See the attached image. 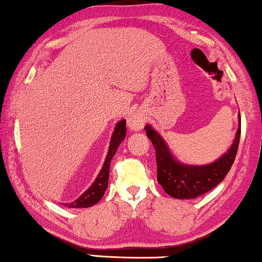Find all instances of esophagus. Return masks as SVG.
Instances as JSON below:
<instances>
[{
  "instance_id": "1",
  "label": "esophagus",
  "mask_w": 262,
  "mask_h": 262,
  "mask_svg": "<svg viewBox=\"0 0 262 262\" xmlns=\"http://www.w3.org/2000/svg\"><path fill=\"white\" fill-rule=\"evenodd\" d=\"M127 123H128V127L134 131L142 130L143 126H144V120H143L139 116H137V114H134V116L128 118Z\"/></svg>"
}]
</instances>
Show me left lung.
<instances>
[{
  "label": "left lung",
  "instance_id": "obj_1",
  "mask_svg": "<svg viewBox=\"0 0 262 262\" xmlns=\"http://www.w3.org/2000/svg\"><path fill=\"white\" fill-rule=\"evenodd\" d=\"M145 134L155 148L157 181L164 192L177 199H194L216 187L230 170L237 154L241 124L228 151L214 162L203 166L179 162L171 155L163 138L150 125L145 126Z\"/></svg>",
  "mask_w": 262,
  "mask_h": 262
}]
</instances>
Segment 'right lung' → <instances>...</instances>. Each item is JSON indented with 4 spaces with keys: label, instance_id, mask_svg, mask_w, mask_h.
Here are the masks:
<instances>
[{
    "label": "right lung",
    "instance_id": "add662e5",
    "mask_svg": "<svg viewBox=\"0 0 262 262\" xmlns=\"http://www.w3.org/2000/svg\"><path fill=\"white\" fill-rule=\"evenodd\" d=\"M126 136V120H120L117 123L116 128H114L112 138H111L108 154H107L105 163L100 170L98 178L93 182V185L85 191L83 194H81L76 200L73 203L66 204L68 207L71 209H85V207H91L99 203L101 198L105 194V191L108 187V177H110V166L111 161H112L113 156L116 155L118 146L120 143L125 139Z\"/></svg>",
    "mask_w": 262,
    "mask_h": 262
}]
</instances>
